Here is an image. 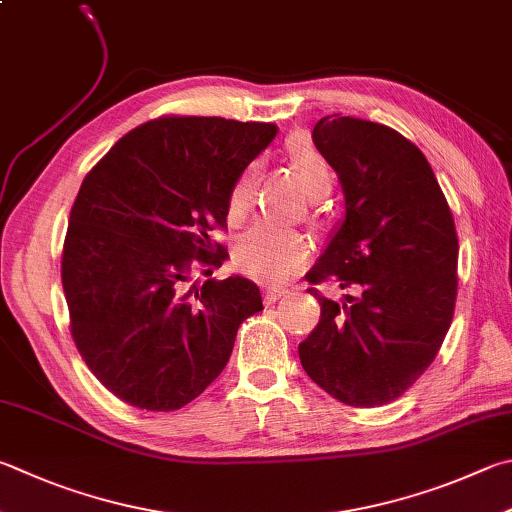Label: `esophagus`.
Returning <instances> with one entry per match:
<instances>
[{"instance_id":"esophagus-1","label":"esophagus","mask_w":512,"mask_h":512,"mask_svg":"<svg viewBox=\"0 0 512 512\" xmlns=\"http://www.w3.org/2000/svg\"><path fill=\"white\" fill-rule=\"evenodd\" d=\"M291 291H288L286 286H266V300L268 302H277V300H282L284 295H288Z\"/></svg>"}]
</instances>
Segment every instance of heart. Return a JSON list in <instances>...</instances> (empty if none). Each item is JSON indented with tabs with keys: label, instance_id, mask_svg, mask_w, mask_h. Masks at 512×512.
Wrapping results in <instances>:
<instances>
[{
	"label": "heart",
	"instance_id": "heart-1",
	"mask_svg": "<svg viewBox=\"0 0 512 512\" xmlns=\"http://www.w3.org/2000/svg\"><path fill=\"white\" fill-rule=\"evenodd\" d=\"M286 159L300 179L309 197H322L331 188V167L324 156L306 136H291L284 145ZM255 197V167L241 172L228 192L226 212L230 221L241 219L253 206ZM311 253L309 239L295 230H286L262 221L239 237L235 246L237 264L246 273L266 277V280H284L300 268Z\"/></svg>",
	"mask_w": 512,
	"mask_h": 512
}]
</instances>
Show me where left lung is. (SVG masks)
<instances>
[{"label":"left lung","mask_w":512,"mask_h":512,"mask_svg":"<svg viewBox=\"0 0 512 512\" xmlns=\"http://www.w3.org/2000/svg\"><path fill=\"white\" fill-rule=\"evenodd\" d=\"M313 143L338 174L345 219L306 280L356 286L320 295L318 327L300 345L315 385L353 407L396 401L432 365L457 300L459 241L430 163L392 127L333 114Z\"/></svg>","instance_id":"1"}]
</instances>
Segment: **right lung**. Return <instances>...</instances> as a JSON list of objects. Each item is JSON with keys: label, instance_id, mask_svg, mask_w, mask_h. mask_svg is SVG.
I'll return each mask as SVG.
<instances>
[{"label": "right lung", "instance_id": "1", "mask_svg": "<svg viewBox=\"0 0 512 512\" xmlns=\"http://www.w3.org/2000/svg\"><path fill=\"white\" fill-rule=\"evenodd\" d=\"M277 134L273 123L165 116L132 129L82 181L62 253L71 336L111 394L172 412L221 371L237 329L262 311L241 275L192 282L221 266L228 192ZM218 248L217 254L211 250Z\"/></svg>", "mask_w": 512, "mask_h": 512}]
</instances>
